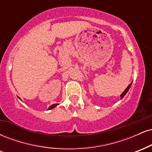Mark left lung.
<instances>
[{
  "label": "left lung",
  "instance_id": "obj_1",
  "mask_svg": "<svg viewBox=\"0 0 152 152\" xmlns=\"http://www.w3.org/2000/svg\"><path fill=\"white\" fill-rule=\"evenodd\" d=\"M131 85H132V83H130V84L129 85V86H128V87H127V88H126V89H125L124 90V91L123 92V93H122L121 94V98L122 99V98H123V97L125 95H126V94L127 93V92H128V91H129V88H130V87H131Z\"/></svg>",
  "mask_w": 152,
  "mask_h": 152
}]
</instances>
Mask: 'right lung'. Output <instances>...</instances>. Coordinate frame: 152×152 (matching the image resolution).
<instances>
[{
    "instance_id": "right-lung-1",
    "label": "right lung",
    "mask_w": 152,
    "mask_h": 152,
    "mask_svg": "<svg viewBox=\"0 0 152 152\" xmlns=\"http://www.w3.org/2000/svg\"><path fill=\"white\" fill-rule=\"evenodd\" d=\"M57 105H58V104H53V105H51L50 106L49 108H48V109H53V108H55L56 106Z\"/></svg>"
}]
</instances>
